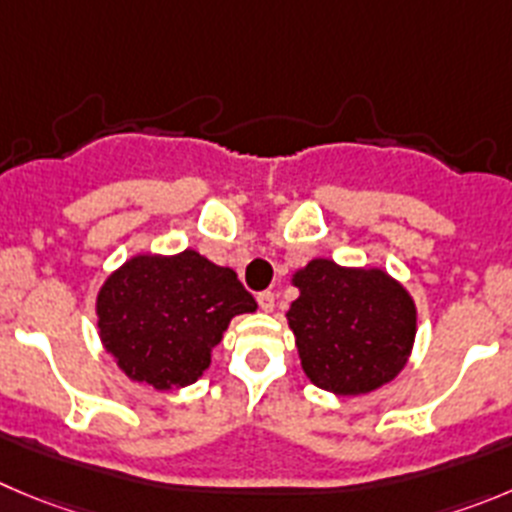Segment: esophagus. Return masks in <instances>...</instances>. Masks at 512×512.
<instances>
[{
	"label": "esophagus",
	"mask_w": 512,
	"mask_h": 512,
	"mask_svg": "<svg viewBox=\"0 0 512 512\" xmlns=\"http://www.w3.org/2000/svg\"><path fill=\"white\" fill-rule=\"evenodd\" d=\"M257 303H260V308L265 310V313H272V308H275V293L265 290V293L257 295Z\"/></svg>",
	"instance_id": "1"
}]
</instances>
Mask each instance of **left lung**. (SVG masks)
<instances>
[{
  "mask_svg": "<svg viewBox=\"0 0 512 512\" xmlns=\"http://www.w3.org/2000/svg\"><path fill=\"white\" fill-rule=\"evenodd\" d=\"M300 290L288 310L305 376L338 396L389 384L412 353L417 305L379 267L310 260L293 275Z\"/></svg>",
  "mask_w": 512,
  "mask_h": 512,
  "instance_id": "1",
  "label": "left lung"
}]
</instances>
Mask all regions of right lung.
Wrapping results in <instances>:
<instances>
[{
    "mask_svg": "<svg viewBox=\"0 0 512 512\" xmlns=\"http://www.w3.org/2000/svg\"><path fill=\"white\" fill-rule=\"evenodd\" d=\"M255 310L237 272L197 250L131 257L108 275L95 303L100 341L118 369L159 391L194 384L229 321Z\"/></svg>",
    "mask_w": 512,
    "mask_h": 512,
    "instance_id": "1",
    "label": "right lung"
}]
</instances>
